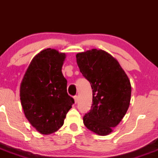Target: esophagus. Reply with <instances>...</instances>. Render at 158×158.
Wrapping results in <instances>:
<instances>
[{
	"mask_svg": "<svg viewBox=\"0 0 158 158\" xmlns=\"http://www.w3.org/2000/svg\"><path fill=\"white\" fill-rule=\"evenodd\" d=\"M74 101H75V104H77V102H78V97H77V96H75V97H74Z\"/></svg>",
	"mask_w": 158,
	"mask_h": 158,
	"instance_id": "obj_1",
	"label": "esophagus"
}]
</instances>
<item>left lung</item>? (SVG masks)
Returning a JSON list of instances; mask_svg holds the SVG:
<instances>
[{
	"mask_svg": "<svg viewBox=\"0 0 158 158\" xmlns=\"http://www.w3.org/2000/svg\"><path fill=\"white\" fill-rule=\"evenodd\" d=\"M80 72L93 89V104L83 117L88 129L106 136L121 122L130 105L131 86L118 61L108 52L92 49L76 56Z\"/></svg>",
	"mask_w": 158,
	"mask_h": 158,
	"instance_id": "obj_1",
	"label": "left lung"
}]
</instances>
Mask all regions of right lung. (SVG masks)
Here are the masks:
<instances>
[{
    "label": "right lung",
    "instance_id": "obj_1",
    "mask_svg": "<svg viewBox=\"0 0 158 158\" xmlns=\"http://www.w3.org/2000/svg\"><path fill=\"white\" fill-rule=\"evenodd\" d=\"M65 58L55 49L43 50L32 59L20 85L25 117L41 135L58 131L74 103L61 72Z\"/></svg>",
    "mask_w": 158,
    "mask_h": 158
}]
</instances>
